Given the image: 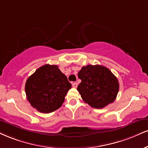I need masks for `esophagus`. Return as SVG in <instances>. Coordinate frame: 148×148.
Returning <instances> with one entry per match:
<instances>
[{
  "label": "esophagus",
  "instance_id": "34e87169",
  "mask_svg": "<svg viewBox=\"0 0 148 148\" xmlns=\"http://www.w3.org/2000/svg\"><path fill=\"white\" fill-rule=\"evenodd\" d=\"M72 87H73V88H77L78 85H77V83H75V82H72Z\"/></svg>",
  "mask_w": 148,
  "mask_h": 148
}]
</instances>
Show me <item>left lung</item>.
I'll return each instance as SVG.
<instances>
[{
	"label": "left lung",
	"mask_w": 148,
	"mask_h": 148,
	"mask_svg": "<svg viewBox=\"0 0 148 148\" xmlns=\"http://www.w3.org/2000/svg\"><path fill=\"white\" fill-rule=\"evenodd\" d=\"M81 83L77 90L85 103L101 109L113 103L119 90L118 79L111 71L102 65L83 66L78 74Z\"/></svg>",
	"instance_id": "left-lung-1"
}]
</instances>
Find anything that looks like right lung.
Instances as JSON below:
<instances>
[{
  "label": "right lung",
  "mask_w": 148,
  "mask_h": 148,
  "mask_svg": "<svg viewBox=\"0 0 148 148\" xmlns=\"http://www.w3.org/2000/svg\"><path fill=\"white\" fill-rule=\"evenodd\" d=\"M71 88L67 76L57 65L47 64L28 78L25 89L30 105L40 112L47 114L62 106Z\"/></svg>",
  "instance_id": "obj_1"
}]
</instances>
